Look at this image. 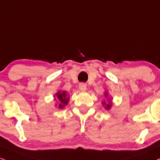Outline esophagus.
Masks as SVG:
<instances>
[{
	"mask_svg": "<svg viewBox=\"0 0 160 160\" xmlns=\"http://www.w3.org/2000/svg\"><path fill=\"white\" fill-rule=\"evenodd\" d=\"M79 88H80V90L81 92H86V85L85 83H83V82H82V83H80V85H79Z\"/></svg>",
	"mask_w": 160,
	"mask_h": 160,
	"instance_id": "obj_1",
	"label": "esophagus"
}]
</instances>
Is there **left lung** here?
I'll list each match as a JSON object with an SVG mask.
<instances>
[{"instance_id": "obj_1", "label": "left lung", "mask_w": 160, "mask_h": 160, "mask_svg": "<svg viewBox=\"0 0 160 160\" xmlns=\"http://www.w3.org/2000/svg\"><path fill=\"white\" fill-rule=\"evenodd\" d=\"M104 97L106 100H104L103 101H102V104H103V106H104V108L107 109V110H109V109H111L112 106V99L110 98H108V101L107 102L106 101V98H107V97H108V93H107V92H104Z\"/></svg>"}]
</instances>
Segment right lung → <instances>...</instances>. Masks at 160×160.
<instances>
[{"label":"right lung","instance_id":"right-lung-1","mask_svg":"<svg viewBox=\"0 0 160 160\" xmlns=\"http://www.w3.org/2000/svg\"><path fill=\"white\" fill-rule=\"evenodd\" d=\"M54 101H57L58 103H55V107L58 109H62L68 103L70 96L68 95L66 91H58L53 95Z\"/></svg>","mask_w":160,"mask_h":160}]
</instances>
